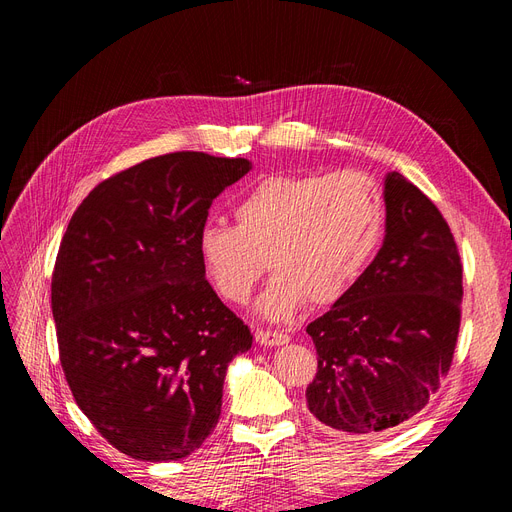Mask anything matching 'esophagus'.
<instances>
[{
	"label": "esophagus",
	"instance_id": "1",
	"mask_svg": "<svg viewBox=\"0 0 512 512\" xmlns=\"http://www.w3.org/2000/svg\"><path fill=\"white\" fill-rule=\"evenodd\" d=\"M256 342L260 346H284L290 342V337L286 333L280 331H265V329H258L256 331Z\"/></svg>",
	"mask_w": 512,
	"mask_h": 512
}]
</instances>
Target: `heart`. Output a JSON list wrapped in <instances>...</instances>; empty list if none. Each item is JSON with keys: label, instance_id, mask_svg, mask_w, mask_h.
<instances>
[{"label": "heart", "instance_id": "heart-1", "mask_svg": "<svg viewBox=\"0 0 512 512\" xmlns=\"http://www.w3.org/2000/svg\"><path fill=\"white\" fill-rule=\"evenodd\" d=\"M232 222L198 232L205 273L228 303L243 305L265 271L273 280L258 309L286 320L309 299L335 303L359 282L384 237L386 209L363 173L271 175L230 207Z\"/></svg>", "mask_w": 512, "mask_h": 512}]
</instances>
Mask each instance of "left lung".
<instances>
[{"instance_id": "left-lung-1", "label": "left lung", "mask_w": 512, "mask_h": 512, "mask_svg": "<svg viewBox=\"0 0 512 512\" xmlns=\"http://www.w3.org/2000/svg\"><path fill=\"white\" fill-rule=\"evenodd\" d=\"M386 235L374 262L307 324L318 354L307 408L339 436H374L421 412L457 346L463 267L438 207L404 175L384 181Z\"/></svg>"}]
</instances>
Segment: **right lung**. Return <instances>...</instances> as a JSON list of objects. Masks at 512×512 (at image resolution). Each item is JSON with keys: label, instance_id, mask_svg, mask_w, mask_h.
<instances>
[{"label": "right lung", "instance_id": "obj_1", "mask_svg": "<svg viewBox=\"0 0 512 512\" xmlns=\"http://www.w3.org/2000/svg\"><path fill=\"white\" fill-rule=\"evenodd\" d=\"M250 160L177 151L98 183L55 260L51 307L76 404L117 451L192 455L218 425L228 363L252 333L205 277L198 232Z\"/></svg>", "mask_w": 512, "mask_h": 512}]
</instances>
